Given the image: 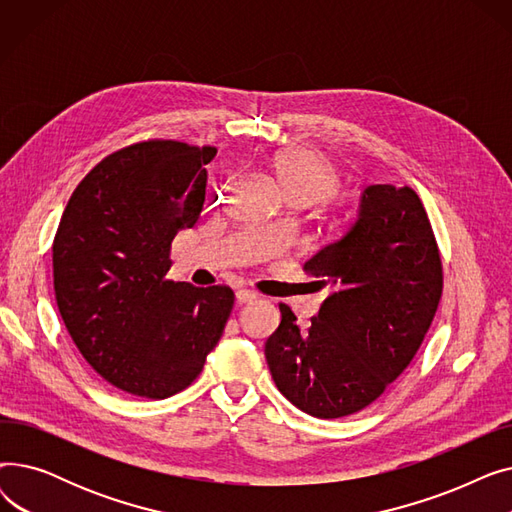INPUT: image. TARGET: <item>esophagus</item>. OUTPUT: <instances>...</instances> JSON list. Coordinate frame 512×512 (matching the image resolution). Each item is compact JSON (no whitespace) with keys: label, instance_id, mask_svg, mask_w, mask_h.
Returning a JSON list of instances; mask_svg holds the SVG:
<instances>
[{"label":"esophagus","instance_id":"34e87169","mask_svg":"<svg viewBox=\"0 0 512 512\" xmlns=\"http://www.w3.org/2000/svg\"><path fill=\"white\" fill-rule=\"evenodd\" d=\"M255 299H257V292H253V290H247V288L236 290V303H238V305H242V303H253Z\"/></svg>","mask_w":512,"mask_h":512}]
</instances>
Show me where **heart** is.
Wrapping results in <instances>:
<instances>
[{
	"mask_svg": "<svg viewBox=\"0 0 512 512\" xmlns=\"http://www.w3.org/2000/svg\"><path fill=\"white\" fill-rule=\"evenodd\" d=\"M267 170L290 205L305 207L315 201L338 205L346 199V195L336 188L340 182L338 166L317 149H284L270 157Z\"/></svg>",
	"mask_w": 512,
	"mask_h": 512,
	"instance_id": "1",
	"label": "heart"
}]
</instances>
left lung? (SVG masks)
<instances>
[{
  "instance_id": "obj_1",
  "label": "left lung",
  "mask_w": 512,
  "mask_h": 512,
  "mask_svg": "<svg viewBox=\"0 0 512 512\" xmlns=\"http://www.w3.org/2000/svg\"><path fill=\"white\" fill-rule=\"evenodd\" d=\"M303 270L332 292L307 328L280 303L267 365L303 413L353 415L409 367L442 297V259L419 195L409 186H367L357 222Z\"/></svg>"
}]
</instances>
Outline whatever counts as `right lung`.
<instances>
[{"instance_id":"right-lung-1","label":"right lung","mask_w":512,"mask_h":512,"mask_svg":"<svg viewBox=\"0 0 512 512\" xmlns=\"http://www.w3.org/2000/svg\"><path fill=\"white\" fill-rule=\"evenodd\" d=\"M215 147L143 141L80 180L53 238V290L80 355L105 382L153 400L191 386L234 307L228 286L166 278L172 240L205 203Z\"/></svg>"}]
</instances>
